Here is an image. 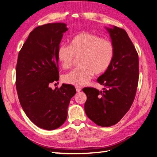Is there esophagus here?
I'll return each instance as SVG.
<instances>
[{"label": "esophagus", "mask_w": 157, "mask_h": 157, "mask_svg": "<svg viewBox=\"0 0 157 157\" xmlns=\"http://www.w3.org/2000/svg\"><path fill=\"white\" fill-rule=\"evenodd\" d=\"M76 90H77V92H79L82 90V88H80V86H76Z\"/></svg>", "instance_id": "1"}]
</instances>
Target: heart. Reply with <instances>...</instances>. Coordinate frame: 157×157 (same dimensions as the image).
<instances>
[{
    "label": "heart",
    "mask_w": 157,
    "mask_h": 157,
    "mask_svg": "<svg viewBox=\"0 0 157 157\" xmlns=\"http://www.w3.org/2000/svg\"><path fill=\"white\" fill-rule=\"evenodd\" d=\"M115 48L111 41L93 33L82 32L71 39L69 46H61L58 50V59L63 69L73 67L76 58L81 67L63 76L67 84L83 86L92 78L94 73L101 74L110 67Z\"/></svg>",
    "instance_id": "obj_1"
}]
</instances>
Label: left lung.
I'll return each instance as SVG.
<instances>
[{"label": "left lung", "instance_id": "left-lung-1", "mask_svg": "<svg viewBox=\"0 0 157 157\" xmlns=\"http://www.w3.org/2000/svg\"><path fill=\"white\" fill-rule=\"evenodd\" d=\"M115 48L112 63L98 79L103 91L85 88L84 111L98 126L116 124L129 111L135 99L139 80V58L127 33L115 26L107 29Z\"/></svg>", "mask_w": 157, "mask_h": 157}]
</instances>
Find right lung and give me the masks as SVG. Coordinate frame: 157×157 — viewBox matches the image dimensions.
<instances>
[{
  "mask_svg": "<svg viewBox=\"0 0 157 157\" xmlns=\"http://www.w3.org/2000/svg\"><path fill=\"white\" fill-rule=\"evenodd\" d=\"M65 23H47L32 31L18 54L16 86L20 105L31 122L40 128L52 130L67 117L75 88L64 84L54 90L50 84L59 80L58 50Z\"/></svg>",
  "mask_w": 157,
  "mask_h": 157,
  "instance_id": "add662e5",
  "label": "right lung"
}]
</instances>
